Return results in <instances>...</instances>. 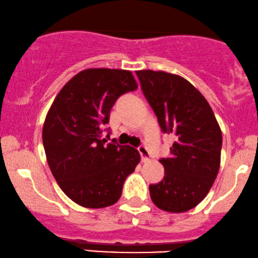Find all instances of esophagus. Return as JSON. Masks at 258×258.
Returning <instances> with one entry per match:
<instances>
[{"label": "esophagus", "mask_w": 258, "mask_h": 258, "mask_svg": "<svg viewBox=\"0 0 258 258\" xmlns=\"http://www.w3.org/2000/svg\"><path fill=\"white\" fill-rule=\"evenodd\" d=\"M138 151H139V153H140L142 160H147L148 158H150V152H148L147 147L145 146V145H141V146H139Z\"/></svg>", "instance_id": "obj_1"}]
</instances>
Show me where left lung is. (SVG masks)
<instances>
[{"label":"left lung","mask_w":258,"mask_h":258,"mask_svg":"<svg viewBox=\"0 0 258 258\" xmlns=\"http://www.w3.org/2000/svg\"><path fill=\"white\" fill-rule=\"evenodd\" d=\"M136 75L162 132L174 136L170 154L159 160L164 177L150 184L151 199L168 213H184L207 197L217 176L222 133L207 99L183 77L152 70Z\"/></svg>","instance_id":"obj_1"}]
</instances>
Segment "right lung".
<instances>
[{
    "label": "right lung",
    "mask_w": 258,
    "mask_h": 258,
    "mask_svg": "<svg viewBox=\"0 0 258 258\" xmlns=\"http://www.w3.org/2000/svg\"><path fill=\"white\" fill-rule=\"evenodd\" d=\"M135 89L126 70L87 69L62 87L48 111L42 132L48 165L63 193L81 207L117 203L140 162L135 148L101 139L114 102Z\"/></svg>",
    "instance_id": "1"
}]
</instances>
